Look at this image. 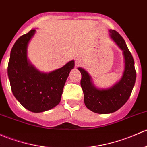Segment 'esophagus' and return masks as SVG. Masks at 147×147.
I'll return each mask as SVG.
<instances>
[{
  "instance_id": "34e87169",
  "label": "esophagus",
  "mask_w": 147,
  "mask_h": 147,
  "mask_svg": "<svg viewBox=\"0 0 147 147\" xmlns=\"http://www.w3.org/2000/svg\"><path fill=\"white\" fill-rule=\"evenodd\" d=\"M75 66H76V67H78L79 65L80 64V61L79 59H78V58H77V59H75Z\"/></svg>"
}]
</instances>
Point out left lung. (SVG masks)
Here are the masks:
<instances>
[{"mask_svg":"<svg viewBox=\"0 0 147 147\" xmlns=\"http://www.w3.org/2000/svg\"><path fill=\"white\" fill-rule=\"evenodd\" d=\"M110 36L123 51L125 70L121 80L108 89H98L92 84L91 77L84 69L79 67L82 75L81 84L87 109L94 113L106 114L118 111L127 101L136 80V70L133 57L121 35L115 30L110 31Z\"/></svg>","mask_w":147,"mask_h":147,"instance_id":"8db88e82","label":"left lung"}]
</instances>
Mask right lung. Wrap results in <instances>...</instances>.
I'll return each instance as SVG.
<instances>
[{
	"label": "right lung",
	"mask_w": 147,
	"mask_h": 147,
	"mask_svg": "<svg viewBox=\"0 0 147 147\" xmlns=\"http://www.w3.org/2000/svg\"><path fill=\"white\" fill-rule=\"evenodd\" d=\"M35 31L32 29L21 36L12 46L7 74L12 92L18 101L27 110L40 113L50 110L60 103L65 83L75 61H69L49 73L37 70L27 58V45Z\"/></svg>",
	"instance_id": "obj_1"
}]
</instances>
